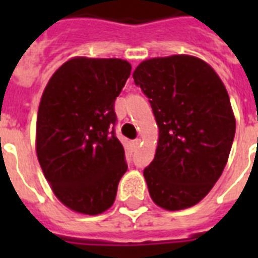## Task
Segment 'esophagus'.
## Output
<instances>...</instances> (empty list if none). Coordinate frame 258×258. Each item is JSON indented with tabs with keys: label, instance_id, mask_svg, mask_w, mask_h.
<instances>
[{
	"label": "esophagus",
	"instance_id": "1",
	"mask_svg": "<svg viewBox=\"0 0 258 258\" xmlns=\"http://www.w3.org/2000/svg\"><path fill=\"white\" fill-rule=\"evenodd\" d=\"M139 146H141V139H135V141H133L134 149H139Z\"/></svg>",
	"mask_w": 258,
	"mask_h": 258
}]
</instances>
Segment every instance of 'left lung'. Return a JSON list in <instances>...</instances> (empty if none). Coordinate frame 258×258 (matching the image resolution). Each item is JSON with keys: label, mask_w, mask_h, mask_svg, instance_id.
I'll list each match as a JSON object with an SVG mask.
<instances>
[{"label": "left lung", "mask_w": 258, "mask_h": 258, "mask_svg": "<svg viewBox=\"0 0 258 258\" xmlns=\"http://www.w3.org/2000/svg\"><path fill=\"white\" fill-rule=\"evenodd\" d=\"M159 127L143 171L150 197L166 210L198 204L221 176L236 134L228 91L201 58L175 54L141 62L133 75Z\"/></svg>", "instance_id": "left-lung-1"}]
</instances>
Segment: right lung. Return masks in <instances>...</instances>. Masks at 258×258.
<instances>
[{
  "label": "right lung",
  "instance_id": "1",
  "mask_svg": "<svg viewBox=\"0 0 258 258\" xmlns=\"http://www.w3.org/2000/svg\"><path fill=\"white\" fill-rule=\"evenodd\" d=\"M131 74L120 58H71L50 78L37 115L36 151L54 196L75 212L112 206L127 171L115 100Z\"/></svg>",
  "mask_w": 258,
  "mask_h": 258
}]
</instances>
